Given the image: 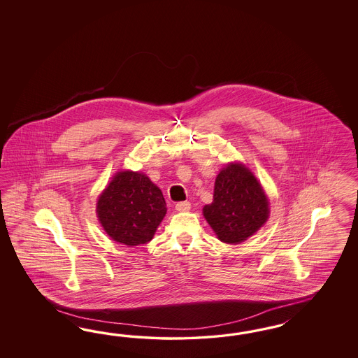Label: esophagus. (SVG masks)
I'll list each match as a JSON object with an SVG mask.
<instances>
[{
    "label": "esophagus",
    "mask_w": 358,
    "mask_h": 358,
    "mask_svg": "<svg viewBox=\"0 0 358 358\" xmlns=\"http://www.w3.org/2000/svg\"><path fill=\"white\" fill-rule=\"evenodd\" d=\"M190 202H187V201H185V202H178V203H176V210L177 211H181V213H184V211H189L190 210Z\"/></svg>",
    "instance_id": "34e87169"
}]
</instances>
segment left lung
<instances>
[{"label": "left lung", "instance_id": "left-lung-1", "mask_svg": "<svg viewBox=\"0 0 358 358\" xmlns=\"http://www.w3.org/2000/svg\"><path fill=\"white\" fill-rule=\"evenodd\" d=\"M203 217L220 241L240 244L266 223L269 201L245 165L231 163L217 174L214 201L203 207Z\"/></svg>", "mask_w": 358, "mask_h": 358}]
</instances>
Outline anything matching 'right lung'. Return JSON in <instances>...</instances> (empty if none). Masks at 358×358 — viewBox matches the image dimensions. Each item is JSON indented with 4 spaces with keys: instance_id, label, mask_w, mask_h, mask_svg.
I'll list each match as a JSON object with an SVG mask.
<instances>
[{
    "instance_id": "right-lung-1",
    "label": "right lung",
    "mask_w": 358,
    "mask_h": 358,
    "mask_svg": "<svg viewBox=\"0 0 358 358\" xmlns=\"http://www.w3.org/2000/svg\"><path fill=\"white\" fill-rule=\"evenodd\" d=\"M165 214L162 190L139 172H118L98 196L101 226L114 241L127 247L151 241Z\"/></svg>"
}]
</instances>
